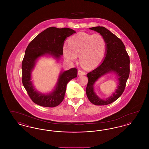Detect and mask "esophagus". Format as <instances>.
<instances>
[{"label": "esophagus", "instance_id": "esophagus-1", "mask_svg": "<svg viewBox=\"0 0 149 149\" xmlns=\"http://www.w3.org/2000/svg\"><path fill=\"white\" fill-rule=\"evenodd\" d=\"M78 74L79 75H85V71H84L83 70H78Z\"/></svg>", "mask_w": 149, "mask_h": 149}]
</instances>
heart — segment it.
<instances>
[{"label":"heart","mask_w":149,"mask_h":149,"mask_svg":"<svg viewBox=\"0 0 149 149\" xmlns=\"http://www.w3.org/2000/svg\"><path fill=\"white\" fill-rule=\"evenodd\" d=\"M107 43L99 33L79 32L68 40V46H63V54L68 62H73L79 55V61L85 69H93L101 62L106 51Z\"/></svg>","instance_id":"b5f03b06"}]
</instances>
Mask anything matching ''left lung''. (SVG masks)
Returning <instances> with one entry per match:
<instances>
[{
  "mask_svg": "<svg viewBox=\"0 0 149 149\" xmlns=\"http://www.w3.org/2000/svg\"><path fill=\"white\" fill-rule=\"evenodd\" d=\"M99 33L105 38L107 43L105 57L99 66L88 73V83L86 88V95L89 101L97 106H104L113 103L124 92L130 75V57L125 46L119 38L104 27L89 28ZM116 74L119 85L112 96L106 99H100L93 90V84L97 79L108 73Z\"/></svg>",
  "mask_w": 149,
  "mask_h": 149,
  "instance_id": "left-lung-1",
  "label": "left lung"
}]
</instances>
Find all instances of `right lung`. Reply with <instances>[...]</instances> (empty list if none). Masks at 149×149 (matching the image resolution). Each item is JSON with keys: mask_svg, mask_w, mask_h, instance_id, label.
Segmentation results:
<instances>
[{"mask_svg": "<svg viewBox=\"0 0 149 149\" xmlns=\"http://www.w3.org/2000/svg\"><path fill=\"white\" fill-rule=\"evenodd\" d=\"M75 33L74 30L69 28L51 27L38 34L29 43L22 63V80L30 98L36 104L46 107L57 106L64 99L67 84L77 77L78 70L75 68L61 72L54 90L49 94L37 91L31 81V72L37 59L50 55L58 60L63 55L65 40Z\"/></svg>", "mask_w": 149, "mask_h": 149, "instance_id": "obj_1", "label": "right lung"}]
</instances>
